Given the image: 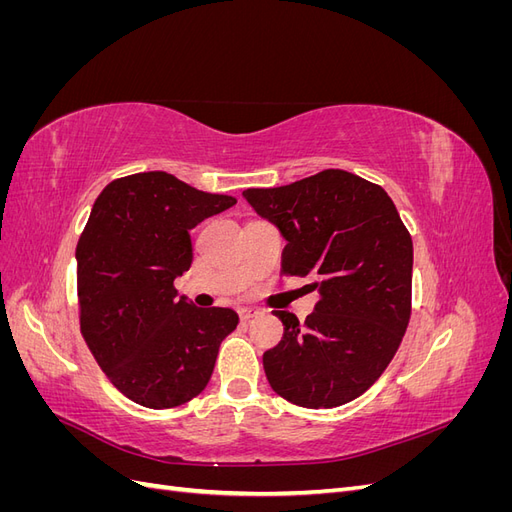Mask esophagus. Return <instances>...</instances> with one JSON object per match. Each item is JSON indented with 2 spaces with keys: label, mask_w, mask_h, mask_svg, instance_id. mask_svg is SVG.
Here are the masks:
<instances>
[{
  "label": "esophagus",
  "mask_w": 512,
  "mask_h": 512,
  "mask_svg": "<svg viewBox=\"0 0 512 512\" xmlns=\"http://www.w3.org/2000/svg\"><path fill=\"white\" fill-rule=\"evenodd\" d=\"M239 316H241L243 322H247V320L260 316V309H256V307H241L239 309Z\"/></svg>",
  "instance_id": "1"
}]
</instances>
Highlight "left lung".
<instances>
[{
  "mask_svg": "<svg viewBox=\"0 0 512 512\" xmlns=\"http://www.w3.org/2000/svg\"><path fill=\"white\" fill-rule=\"evenodd\" d=\"M243 198L286 239L282 275L314 277L320 301L262 354L271 389L303 408L363 395L395 356L410 320L412 239L380 185L339 168Z\"/></svg>",
  "mask_w": 512,
  "mask_h": 512,
  "instance_id": "left-lung-1",
  "label": "left lung"
}]
</instances>
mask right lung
<instances>
[{
	"instance_id": "add662e5",
	"label": "right lung",
	"mask_w": 512,
	"mask_h": 512,
	"mask_svg": "<svg viewBox=\"0 0 512 512\" xmlns=\"http://www.w3.org/2000/svg\"><path fill=\"white\" fill-rule=\"evenodd\" d=\"M237 205L151 170L115 179L96 198L76 245L81 333L117 389L166 410L205 391L228 307H196L173 282L192 265L190 230Z\"/></svg>"
}]
</instances>
